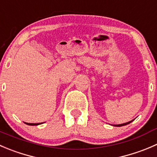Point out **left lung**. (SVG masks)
Segmentation results:
<instances>
[{
  "label": "left lung",
  "instance_id": "1",
  "mask_svg": "<svg viewBox=\"0 0 157 157\" xmlns=\"http://www.w3.org/2000/svg\"><path fill=\"white\" fill-rule=\"evenodd\" d=\"M132 121H130V122L125 123V124H117V125H113V126H115V127H123V126H125V125H127V124H130V123H131Z\"/></svg>",
  "mask_w": 157,
  "mask_h": 157
}]
</instances>
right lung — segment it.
<instances>
[{"label": "right lung", "mask_w": 157, "mask_h": 157, "mask_svg": "<svg viewBox=\"0 0 157 157\" xmlns=\"http://www.w3.org/2000/svg\"><path fill=\"white\" fill-rule=\"evenodd\" d=\"M43 123H39V124H30V123H26V124L30 126H36V125H40V124H42Z\"/></svg>", "instance_id": "obj_1"}]
</instances>
